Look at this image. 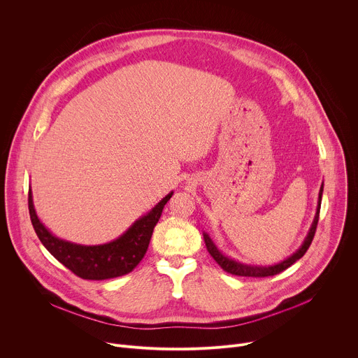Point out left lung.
<instances>
[{"mask_svg":"<svg viewBox=\"0 0 358 358\" xmlns=\"http://www.w3.org/2000/svg\"><path fill=\"white\" fill-rule=\"evenodd\" d=\"M322 195H323V184L320 187V191H319V201H317V210H316V215H315V220H313V224L309 229V234L308 236L304 238L301 246L292 255V257H289L287 259H285L283 262L278 264V265H272V266H252V265H245V264H241V262H236L234 259H229L228 257H225V255H222L218 248L215 246V243L213 242V239L208 236V234L203 232V241H206V246L210 252L211 257L214 258V261L228 273L231 275H236V276H248V278H266V276H273V275H278L280 272H283L285 269H287L290 265H293L296 261H299L303 255L306 253V250L309 249L313 238H315V234H316V228H317V222H319V214H320V203H322Z\"/></svg>","mask_w":358,"mask_h":358,"instance_id":"obj_1","label":"left lung"}]
</instances>
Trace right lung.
<instances>
[{"label": "right lung", "instance_id": "1", "mask_svg": "<svg viewBox=\"0 0 358 358\" xmlns=\"http://www.w3.org/2000/svg\"><path fill=\"white\" fill-rule=\"evenodd\" d=\"M171 195L173 191L117 239L103 245L89 246L64 241L50 234L35 213L31 189L28 194V208L39 241L55 259L82 279L105 280L127 275L140 264L147 252L152 229L159 222L163 208Z\"/></svg>", "mask_w": 358, "mask_h": 358}]
</instances>
